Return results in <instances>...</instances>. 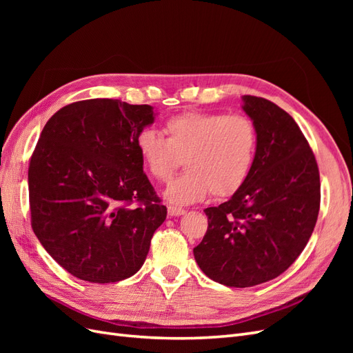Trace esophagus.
Returning a JSON list of instances; mask_svg holds the SVG:
<instances>
[{
	"label": "esophagus",
	"instance_id": "esophagus-1",
	"mask_svg": "<svg viewBox=\"0 0 353 353\" xmlns=\"http://www.w3.org/2000/svg\"><path fill=\"white\" fill-rule=\"evenodd\" d=\"M185 213V210L184 209H181V208H176V206H168V215L169 216H181V215H184Z\"/></svg>",
	"mask_w": 353,
	"mask_h": 353
}]
</instances>
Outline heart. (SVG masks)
<instances>
[{"label":"heart","mask_w":353,"mask_h":353,"mask_svg":"<svg viewBox=\"0 0 353 353\" xmlns=\"http://www.w3.org/2000/svg\"><path fill=\"white\" fill-rule=\"evenodd\" d=\"M165 137L143 128L135 148L152 178L165 183L184 157L187 172L170 181L165 197L175 205H191L210 191L228 197L248 181L258 152V132L250 117L219 112L188 110L168 117Z\"/></svg>","instance_id":"b5f03b06"}]
</instances>
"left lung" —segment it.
<instances>
[{"label": "left lung", "mask_w": 353, "mask_h": 353, "mask_svg": "<svg viewBox=\"0 0 353 353\" xmlns=\"http://www.w3.org/2000/svg\"><path fill=\"white\" fill-rule=\"evenodd\" d=\"M258 152L244 185L208 208V231L194 248L200 270L228 287H252L283 274L315 228L321 185L315 156L293 117L272 101L243 95Z\"/></svg>", "instance_id": "1"}]
</instances>
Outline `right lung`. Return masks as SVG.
I'll list each match as a JSON object with an SVG mask.
<instances>
[{"label":"right lung","mask_w":353,"mask_h":353,"mask_svg":"<svg viewBox=\"0 0 353 353\" xmlns=\"http://www.w3.org/2000/svg\"><path fill=\"white\" fill-rule=\"evenodd\" d=\"M154 116L148 104L92 99L65 105L41 132L28 172L32 230L79 280L130 279L166 219L135 148Z\"/></svg>","instance_id":"right-lung-1"}]
</instances>
